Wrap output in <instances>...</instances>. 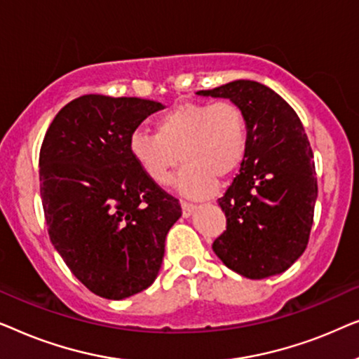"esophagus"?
Masks as SVG:
<instances>
[{
    "label": "esophagus",
    "mask_w": 359,
    "mask_h": 359,
    "mask_svg": "<svg viewBox=\"0 0 359 359\" xmlns=\"http://www.w3.org/2000/svg\"><path fill=\"white\" fill-rule=\"evenodd\" d=\"M181 209H183L184 217H189V215L194 212L196 205L194 204H189V203H184V201H181Z\"/></svg>",
    "instance_id": "obj_1"
}]
</instances>
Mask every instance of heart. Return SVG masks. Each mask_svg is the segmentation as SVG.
I'll return each mask as SVG.
<instances>
[{
    "label": "heart",
    "mask_w": 359,
    "mask_h": 359,
    "mask_svg": "<svg viewBox=\"0 0 359 359\" xmlns=\"http://www.w3.org/2000/svg\"><path fill=\"white\" fill-rule=\"evenodd\" d=\"M132 158L155 184H165L180 161L176 188L189 198L210 194L219 178L240 168L248 149V121L235 101L181 102L155 119V134L130 135Z\"/></svg>",
    "instance_id": "1"
}]
</instances>
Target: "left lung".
<instances>
[{"label":"left lung","instance_id":"8db88e82","mask_svg":"<svg viewBox=\"0 0 359 359\" xmlns=\"http://www.w3.org/2000/svg\"><path fill=\"white\" fill-rule=\"evenodd\" d=\"M196 95L235 101L248 121L247 155L219 199L227 230L214 240V253L250 279L286 271L307 247L317 201L316 163L301 119L258 81L235 80Z\"/></svg>","mask_w":359,"mask_h":359}]
</instances>
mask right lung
Here are the masks:
<instances>
[{
  "label": "right lung",
  "mask_w": 359,
  "mask_h": 359,
  "mask_svg": "<svg viewBox=\"0 0 359 359\" xmlns=\"http://www.w3.org/2000/svg\"><path fill=\"white\" fill-rule=\"evenodd\" d=\"M163 104L85 95L62 107L41 147L39 180L48 237L96 296L121 301L155 281L178 199L150 181L129 140Z\"/></svg>",
  "instance_id": "add662e5"
}]
</instances>
